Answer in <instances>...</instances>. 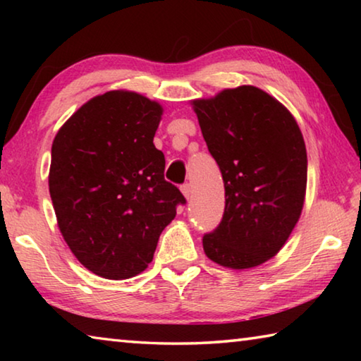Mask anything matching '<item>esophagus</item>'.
<instances>
[{
    "label": "esophagus",
    "instance_id": "1",
    "mask_svg": "<svg viewBox=\"0 0 361 361\" xmlns=\"http://www.w3.org/2000/svg\"><path fill=\"white\" fill-rule=\"evenodd\" d=\"M181 192H183V195H185L186 199H191V195H192V186L189 185V183H186V185L181 186Z\"/></svg>",
    "mask_w": 361,
    "mask_h": 361
}]
</instances>
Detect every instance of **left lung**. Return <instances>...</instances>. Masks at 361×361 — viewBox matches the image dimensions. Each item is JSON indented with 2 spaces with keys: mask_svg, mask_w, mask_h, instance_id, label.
I'll list each match as a JSON object with an SVG mask.
<instances>
[{
  "mask_svg": "<svg viewBox=\"0 0 361 361\" xmlns=\"http://www.w3.org/2000/svg\"><path fill=\"white\" fill-rule=\"evenodd\" d=\"M224 181V215L205 234L207 258L252 269L276 256L301 216L307 152L296 119L255 85L191 102Z\"/></svg>",
  "mask_w": 361,
  "mask_h": 361,
  "instance_id": "obj_1",
  "label": "left lung"
}]
</instances>
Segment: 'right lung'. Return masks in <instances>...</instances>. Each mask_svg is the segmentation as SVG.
<instances>
[{
	"instance_id": "right-lung-1",
	"label": "right lung",
	"mask_w": 361,
	"mask_h": 361,
	"mask_svg": "<svg viewBox=\"0 0 361 361\" xmlns=\"http://www.w3.org/2000/svg\"><path fill=\"white\" fill-rule=\"evenodd\" d=\"M164 108L132 90H109L78 109L52 143L49 192L59 229L95 276H138L186 200L164 180L154 140Z\"/></svg>"
}]
</instances>
